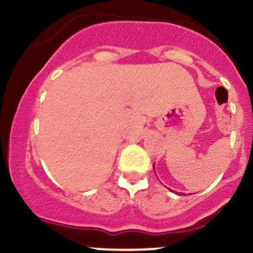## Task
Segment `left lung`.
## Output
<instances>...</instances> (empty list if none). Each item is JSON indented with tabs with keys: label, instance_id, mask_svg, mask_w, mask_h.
I'll return each instance as SVG.
<instances>
[{
	"label": "left lung",
	"instance_id": "obj_1",
	"mask_svg": "<svg viewBox=\"0 0 253 253\" xmlns=\"http://www.w3.org/2000/svg\"><path fill=\"white\" fill-rule=\"evenodd\" d=\"M153 169H154V165H153ZM177 194V195H184V194H181V193H176Z\"/></svg>",
	"mask_w": 253,
	"mask_h": 253
}]
</instances>
